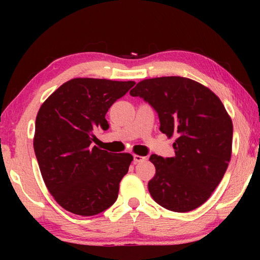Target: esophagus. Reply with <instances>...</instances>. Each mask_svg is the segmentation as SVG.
Masks as SVG:
<instances>
[{
	"label": "esophagus",
	"instance_id": "34e87169",
	"mask_svg": "<svg viewBox=\"0 0 260 260\" xmlns=\"http://www.w3.org/2000/svg\"><path fill=\"white\" fill-rule=\"evenodd\" d=\"M147 159V157H144V156H140V155H134V163L136 165V163H140V162H143Z\"/></svg>",
	"mask_w": 260,
	"mask_h": 260
}]
</instances>
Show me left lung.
Listing matches in <instances>:
<instances>
[{
	"mask_svg": "<svg viewBox=\"0 0 260 260\" xmlns=\"http://www.w3.org/2000/svg\"><path fill=\"white\" fill-rule=\"evenodd\" d=\"M157 112L159 130L176 136L174 157L151 155L148 189L159 206L184 213L205 204L222 180L232 154L233 124L204 85L183 77L145 79L130 91Z\"/></svg>",
	"mask_w": 260,
	"mask_h": 260,
	"instance_id": "8db88e82",
	"label": "left lung"
}]
</instances>
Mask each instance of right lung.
I'll use <instances>...</instances> for the list:
<instances>
[{
    "mask_svg": "<svg viewBox=\"0 0 260 260\" xmlns=\"http://www.w3.org/2000/svg\"><path fill=\"white\" fill-rule=\"evenodd\" d=\"M135 85L76 78L53 92L35 120L34 151L42 179L55 201L73 214L104 212L118 198L133 155L92 147L94 130L109 129L105 115Z\"/></svg>",
    "mask_w": 260,
    "mask_h": 260,
    "instance_id": "1",
    "label": "right lung"
}]
</instances>
